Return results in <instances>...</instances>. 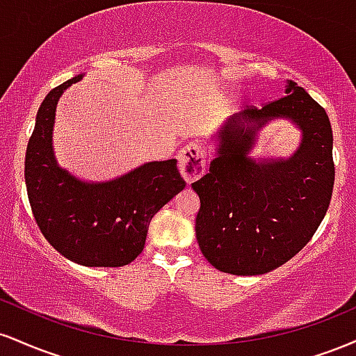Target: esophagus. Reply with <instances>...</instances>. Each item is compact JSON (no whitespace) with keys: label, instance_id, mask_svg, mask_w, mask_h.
<instances>
[{"label":"esophagus","instance_id":"obj_1","mask_svg":"<svg viewBox=\"0 0 356 356\" xmlns=\"http://www.w3.org/2000/svg\"><path fill=\"white\" fill-rule=\"evenodd\" d=\"M206 150L199 144L186 145L179 154V170L187 182L197 181L206 172Z\"/></svg>","mask_w":356,"mask_h":356}]
</instances>
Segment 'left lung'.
<instances>
[{"label": "left lung", "mask_w": 356, "mask_h": 356, "mask_svg": "<svg viewBox=\"0 0 356 356\" xmlns=\"http://www.w3.org/2000/svg\"><path fill=\"white\" fill-rule=\"evenodd\" d=\"M286 95L263 108L236 113L219 132L218 157L192 184L201 199L195 238L222 273L264 275L303 249L328 211L334 184L333 132L325 108L289 80ZM273 118H289L304 132L289 159L248 157L255 134Z\"/></svg>", "instance_id": "8db88e82"}]
</instances>
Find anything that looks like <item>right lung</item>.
I'll return each instance as SVG.
<instances>
[{"mask_svg":"<svg viewBox=\"0 0 356 356\" xmlns=\"http://www.w3.org/2000/svg\"><path fill=\"white\" fill-rule=\"evenodd\" d=\"M81 76L53 88L40 105L24 157L28 199L40 231L61 256L90 268L125 266L144 251L150 220L186 181L175 159L92 184L58 167L51 145L56 104Z\"/></svg>","mask_w":356,"mask_h":356,"instance_id":"obj_1","label":"right lung"}]
</instances>
